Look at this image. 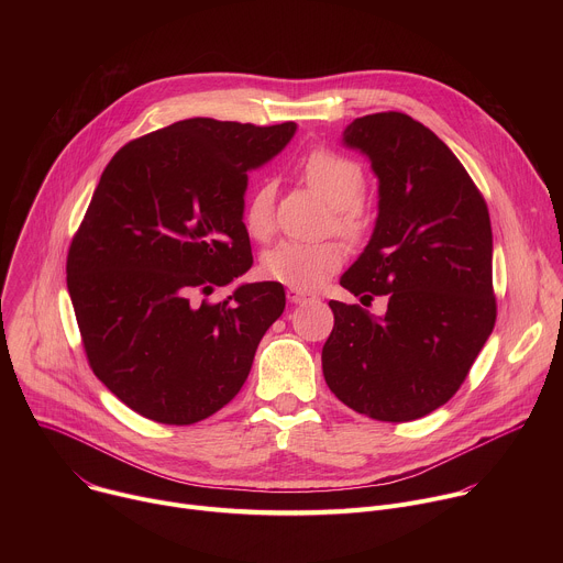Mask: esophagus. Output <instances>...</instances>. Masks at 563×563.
Wrapping results in <instances>:
<instances>
[{
  "label": "esophagus",
  "instance_id": "34e87169",
  "mask_svg": "<svg viewBox=\"0 0 563 563\" xmlns=\"http://www.w3.org/2000/svg\"><path fill=\"white\" fill-rule=\"evenodd\" d=\"M287 300H289L291 305H300V302H307V300H309V294L289 287V289H287Z\"/></svg>",
  "mask_w": 563,
  "mask_h": 563
}]
</instances>
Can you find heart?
<instances>
[{"mask_svg": "<svg viewBox=\"0 0 563 563\" xmlns=\"http://www.w3.org/2000/svg\"><path fill=\"white\" fill-rule=\"evenodd\" d=\"M302 178L307 185L323 198L332 209H336V227L356 235L365 227V213L361 207V196L365 189V174L354 159L339 155L334 151H313L302 165ZM274 185H258L245 205L243 222L252 238L267 240L274 233ZM345 258V250L328 240V243H300V240H280L261 261V272L294 289H316L323 285Z\"/></svg>", "mask_w": 563, "mask_h": 563, "instance_id": "obj_1", "label": "heart"}]
</instances>
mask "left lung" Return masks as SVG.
I'll return each instance as SVG.
<instances>
[{"label":"left lung","mask_w":563,"mask_h":563,"mask_svg":"<svg viewBox=\"0 0 563 563\" xmlns=\"http://www.w3.org/2000/svg\"><path fill=\"white\" fill-rule=\"evenodd\" d=\"M343 144L369 159L378 216L341 285L361 302L387 296V311L330 300L323 374L354 412L415 421L448 404L493 334L488 207L445 142L406 113L356 118Z\"/></svg>","instance_id":"8db88e82"}]
</instances>
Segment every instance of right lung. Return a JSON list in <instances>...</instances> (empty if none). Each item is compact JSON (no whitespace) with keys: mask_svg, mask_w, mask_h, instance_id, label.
I'll use <instances>...</instances> for the list:
<instances>
[{"mask_svg":"<svg viewBox=\"0 0 563 563\" xmlns=\"http://www.w3.org/2000/svg\"><path fill=\"white\" fill-rule=\"evenodd\" d=\"M296 122L180 120L124 144L107 165L66 261V283L96 376L133 412L191 426L224 408L285 309L280 283H243L194 302L254 265L243 222L250 172L278 155Z\"/></svg>","mask_w":563,"mask_h":563,"instance_id":"add662e5","label":"right lung"}]
</instances>
